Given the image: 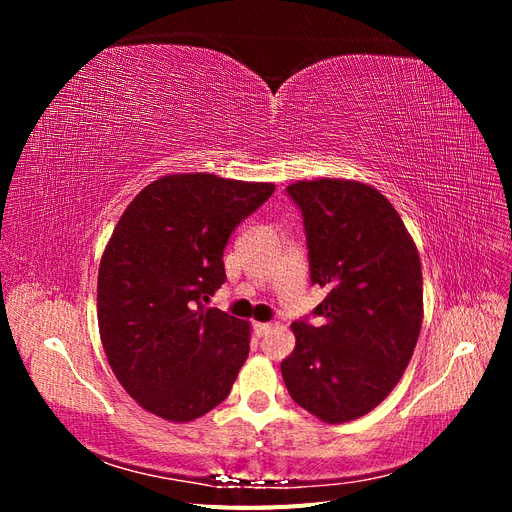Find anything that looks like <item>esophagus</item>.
Instances as JSON below:
<instances>
[{"label":"esophagus","mask_w":512,"mask_h":512,"mask_svg":"<svg viewBox=\"0 0 512 512\" xmlns=\"http://www.w3.org/2000/svg\"><path fill=\"white\" fill-rule=\"evenodd\" d=\"M271 331L269 322H254V335L256 337H265Z\"/></svg>","instance_id":"esophagus-1"}]
</instances>
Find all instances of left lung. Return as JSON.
<instances>
[{
    "label": "left lung",
    "instance_id": "8db88e82",
    "mask_svg": "<svg viewBox=\"0 0 512 512\" xmlns=\"http://www.w3.org/2000/svg\"><path fill=\"white\" fill-rule=\"evenodd\" d=\"M286 194L303 215L309 280L327 297L292 322L282 361L290 397L324 423L354 421L389 395L423 322L421 260L378 190L342 179L299 181Z\"/></svg>",
    "mask_w": 512,
    "mask_h": 512
}]
</instances>
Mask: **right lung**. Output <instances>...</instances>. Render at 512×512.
<instances>
[{
  "mask_svg": "<svg viewBox=\"0 0 512 512\" xmlns=\"http://www.w3.org/2000/svg\"><path fill=\"white\" fill-rule=\"evenodd\" d=\"M273 192V183L168 175L123 211L100 262L98 327L117 380L145 410L185 423L228 397L250 324L205 303L226 282L230 232Z\"/></svg>",
  "mask_w": 512,
  "mask_h": 512,
  "instance_id": "add662e5",
  "label": "right lung"
}]
</instances>
